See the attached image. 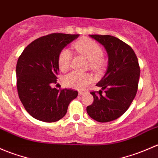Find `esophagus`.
I'll use <instances>...</instances> for the list:
<instances>
[{
    "mask_svg": "<svg viewBox=\"0 0 158 158\" xmlns=\"http://www.w3.org/2000/svg\"><path fill=\"white\" fill-rule=\"evenodd\" d=\"M85 94H86L85 92H82V91H79L78 92V94L80 96H83V95H84Z\"/></svg>",
    "mask_w": 158,
    "mask_h": 158,
    "instance_id": "obj_1",
    "label": "esophagus"
}]
</instances>
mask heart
<instances>
[{
	"mask_svg": "<svg viewBox=\"0 0 158 158\" xmlns=\"http://www.w3.org/2000/svg\"><path fill=\"white\" fill-rule=\"evenodd\" d=\"M74 48L81 54L84 55L90 61V67L98 71L103 65V51L97 43L90 39H83L74 44ZM72 54L70 49L64 48L60 52L58 58L59 68L66 71L71 65ZM92 81V77L88 74L72 71L64 78V83L70 88L83 90Z\"/></svg>",
	"mask_w": 158,
	"mask_h": 158,
	"instance_id": "obj_1",
	"label": "heart"
}]
</instances>
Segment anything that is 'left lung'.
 I'll list each match as a JSON object with an SVG mask.
<instances>
[{"label": "left lung", "instance_id": "8db88e82", "mask_svg": "<svg viewBox=\"0 0 158 158\" xmlns=\"http://www.w3.org/2000/svg\"><path fill=\"white\" fill-rule=\"evenodd\" d=\"M101 44L108 55V66L103 78L97 84L98 94L91 92L94 103L87 107L93 119L107 123L126 113L138 90L140 68L132 48L116 37L90 35Z\"/></svg>", "mask_w": 158, "mask_h": 158}]
</instances>
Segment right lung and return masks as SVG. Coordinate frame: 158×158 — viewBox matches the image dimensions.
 I'll return each instance as SVG.
<instances>
[{
    "label": "right lung",
    "instance_id": "right-lung-1",
    "mask_svg": "<svg viewBox=\"0 0 158 158\" xmlns=\"http://www.w3.org/2000/svg\"><path fill=\"white\" fill-rule=\"evenodd\" d=\"M79 36L52 33L40 37L27 45L19 57L16 68L18 95L31 116L45 123H54L67 113L77 91L52 87L59 72L60 52Z\"/></svg>",
    "mask_w": 158,
    "mask_h": 158
}]
</instances>
